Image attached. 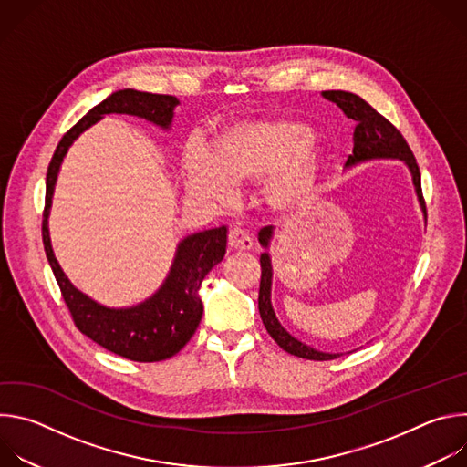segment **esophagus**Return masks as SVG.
I'll return each instance as SVG.
<instances>
[{"instance_id": "esophagus-1", "label": "esophagus", "mask_w": 467, "mask_h": 467, "mask_svg": "<svg viewBox=\"0 0 467 467\" xmlns=\"http://www.w3.org/2000/svg\"><path fill=\"white\" fill-rule=\"evenodd\" d=\"M229 247L236 249V251H245V249L253 247V240L247 231L234 227L229 231Z\"/></svg>"}]
</instances>
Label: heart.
I'll return each mask as SVG.
<instances>
[{
	"mask_svg": "<svg viewBox=\"0 0 467 467\" xmlns=\"http://www.w3.org/2000/svg\"><path fill=\"white\" fill-rule=\"evenodd\" d=\"M312 129L290 118H242L227 123L213 140L188 144L182 170L188 188L218 203L236 195V182H264V202L274 211L303 209L319 182V157Z\"/></svg>",
	"mask_w": 467,
	"mask_h": 467,
	"instance_id": "1",
	"label": "heart"
}]
</instances>
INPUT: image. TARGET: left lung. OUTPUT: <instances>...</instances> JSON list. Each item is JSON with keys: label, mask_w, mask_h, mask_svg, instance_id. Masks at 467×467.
<instances>
[{"label": "left lung", "mask_w": 467, "mask_h": 467, "mask_svg": "<svg viewBox=\"0 0 467 467\" xmlns=\"http://www.w3.org/2000/svg\"><path fill=\"white\" fill-rule=\"evenodd\" d=\"M323 98L328 101L337 103L348 118L357 121L355 132H353V155L348 159V166L368 161V159H401L407 162V166L412 171L414 186L420 197V203L425 211V199L421 192V173L420 166L416 162V157L407 144L405 137L401 135L391 121H388L380 112H377L368 101H364L360 96L346 90H325ZM272 238V227H264L258 233L260 244L265 247L268 245V240ZM270 286H272V264L270 256L262 253L260 256V290H258V312L262 317V323L265 330L270 332V337L277 342V346L299 358L306 360H332L338 358L340 355H328L316 351L301 342H297L294 337H290L288 332L281 327V323L275 317V312L272 308L270 301Z\"/></svg>", "instance_id": "left-lung-1"}]
</instances>
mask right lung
I'll return each instance as SVG.
<instances>
[{
  "mask_svg": "<svg viewBox=\"0 0 467 467\" xmlns=\"http://www.w3.org/2000/svg\"><path fill=\"white\" fill-rule=\"evenodd\" d=\"M175 96L150 94L139 90H119L88 110L60 139L46 173V205L42 213V242L47 262L60 288L62 299L70 310L76 327L98 346L135 362H161L177 355L202 321L203 303L199 286L205 275L225 256L227 229L218 227L188 236L181 242L170 277L164 286L146 303L132 308H105L76 290L57 264L49 234L47 214L51 195L62 157L81 132L103 118V114H135L157 125L168 127L177 105Z\"/></svg>",
  "mask_w": 467,
  "mask_h": 467,
  "instance_id": "obj_1",
  "label": "right lung"
}]
</instances>
